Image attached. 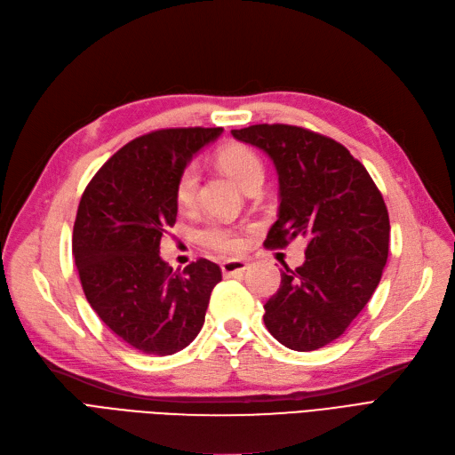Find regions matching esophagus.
I'll return each mask as SVG.
<instances>
[{"instance_id":"esophagus-1","label":"esophagus","mask_w":455,"mask_h":455,"mask_svg":"<svg viewBox=\"0 0 455 455\" xmlns=\"http://www.w3.org/2000/svg\"><path fill=\"white\" fill-rule=\"evenodd\" d=\"M220 267H222L224 276H237V275H243L248 263L244 259H229V261H224Z\"/></svg>"}]
</instances>
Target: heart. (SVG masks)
Wrapping results in <instances>:
<instances>
[{
    "label": "heart",
    "instance_id": "1",
    "mask_svg": "<svg viewBox=\"0 0 455 455\" xmlns=\"http://www.w3.org/2000/svg\"><path fill=\"white\" fill-rule=\"evenodd\" d=\"M218 164L220 168L237 183L243 190H246L251 183L263 179L265 170H263V162L256 155V151H251L248 145L243 143H233L228 145L226 149L218 153ZM197 183H199V173L194 164L187 166L183 172L179 173L175 180V204L180 211H190L196 205V197H197ZM202 241L205 246L220 251V253H233L237 251L243 244L241 231L233 226L214 222L207 226L202 231Z\"/></svg>",
    "mask_w": 455,
    "mask_h": 455
}]
</instances>
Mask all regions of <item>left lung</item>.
Masks as SVG:
<instances>
[{
	"instance_id": "1",
	"label": "left lung",
	"mask_w": 455,
	"mask_h": 455,
	"mask_svg": "<svg viewBox=\"0 0 455 455\" xmlns=\"http://www.w3.org/2000/svg\"><path fill=\"white\" fill-rule=\"evenodd\" d=\"M231 134L265 151L278 172V220L265 246L307 241L300 267L283 263L263 321L289 349H321L347 331L383 276L390 241L385 199L368 170L332 138L293 124H251Z\"/></svg>"
}]
</instances>
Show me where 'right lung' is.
Instances as JSON below:
<instances>
[{
	"label": "right lung",
	"mask_w": 455,
	"mask_h": 455,
	"mask_svg": "<svg viewBox=\"0 0 455 455\" xmlns=\"http://www.w3.org/2000/svg\"><path fill=\"white\" fill-rule=\"evenodd\" d=\"M224 129H162L121 148L80 199L72 253L87 302L131 347L166 356L199 334L222 270L197 259L173 272L160 239L177 218L175 180Z\"/></svg>",
	"instance_id": "right-lung-1"
}]
</instances>
